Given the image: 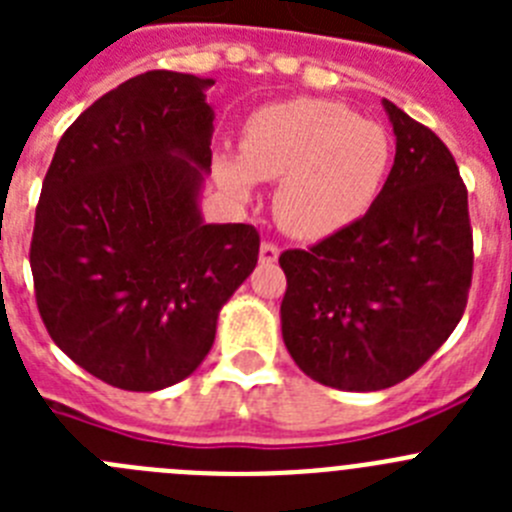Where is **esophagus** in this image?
Here are the masks:
<instances>
[{"mask_svg": "<svg viewBox=\"0 0 512 512\" xmlns=\"http://www.w3.org/2000/svg\"><path fill=\"white\" fill-rule=\"evenodd\" d=\"M279 259V248L274 246V243H269V241H264L261 243V248H259V261L261 264H274V261Z\"/></svg>", "mask_w": 512, "mask_h": 512, "instance_id": "34e87169", "label": "esophagus"}]
</instances>
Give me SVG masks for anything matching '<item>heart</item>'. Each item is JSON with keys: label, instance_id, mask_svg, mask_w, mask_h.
<instances>
[{"label": "heart", "instance_id": "heart-1", "mask_svg": "<svg viewBox=\"0 0 512 512\" xmlns=\"http://www.w3.org/2000/svg\"><path fill=\"white\" fill-rule=\"evenodd\" d=\"M392 138L346 104L300 97L269 104L243 125L241 156L217 151V184L248 200L256 182H277L274 215L295 238L341 233L369 212L390 174Z\"/></svg>", "mask_w": 512, "mask_h": 512}]
</instances>
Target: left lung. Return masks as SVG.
<instances>
[{
    "label": "left lung",
    "instance_id": "obj_1",
    "mask_svg": "<svg viewBox=\"0 0 512 512\" xmlns=\"http://www.w3.org/2000/svg\"><path fill=\"white\" fill-rule=\"evenodd\" d=\"M395 164L361 220L307 251L287 274L282 338L325 387L377 392L408 379L459 325L472 284L467 187L433 130L382 99Z\"/></svg>",
    "mask_w": 512,
    "mask_h": 512
}]
</instances>
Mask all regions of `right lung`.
<instances>
[{"label":"right lung","instance_id":"right-lung-1","mask_svg":"<svg viewBox=\"0 0 512 512\" xmlns=\"http://www.w3.org/2000/svg\"><path fill=\"white\" fill-rule=\"evenodd\" d=\"M212 84L133 76L76 117L43 179L30 243L40 318L63 354L120 390L187 379L259 261L253 225L200 210Z\"/></svg>","mask_w":512,"mask_h":512}]
</instances>
